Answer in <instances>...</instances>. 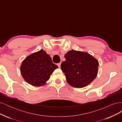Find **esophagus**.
Instances as JSON below:
<instances>
[{"label": "esophagus", "instance_id": "esophagus-1", "mask_svg": "<svg viewBox=\"0 0 122 122\" xmlns=\"http://www.w3.org/2000/svg\"><path fill=\"white\" fill-rule=\"evenodd\" d=\"M61 62H60V63L57 64V66H58V67L59 68L61 67Z\"/></svg>", "mask_w": 122, "mask_h": 122}]
</instances>
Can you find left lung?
Listing matches in <instances>:
<instances>
[{"label":"left lung","instance_id":"left-lung-1","mask_svg":"<svg viewBox=\"0 0 122 122\" xmlns=\"http://www.w3.org/2000/svg\"><path fill=\"white\" fill-rule=\"evenodd\" d=\"M61 64L66 80L70 86L81 88L90 84L96 77L99 62L87 52L72 50L65 55Z\"/></svg>","mask_w":122,"mask_h":122}]
</instances>
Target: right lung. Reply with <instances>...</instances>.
I'll list each match as a JSON object with an SVG mask.
<instances>
[{"mask_svg":"<svg viewBox=\"0 0 122 122\" xmlns=\"http://www.w3.org/2000/svg\"><path fill=\"white\" fill-rule=\"evenodd\" d=\"M57 68L50 55L41 49L25 58L21 64L20 71L26 82L33 86H40L45 85Z\"/></svg>","mask_w":122,"mask_h":122,"instance_id":"add662e5","label":"right lung"}]
</instances>
